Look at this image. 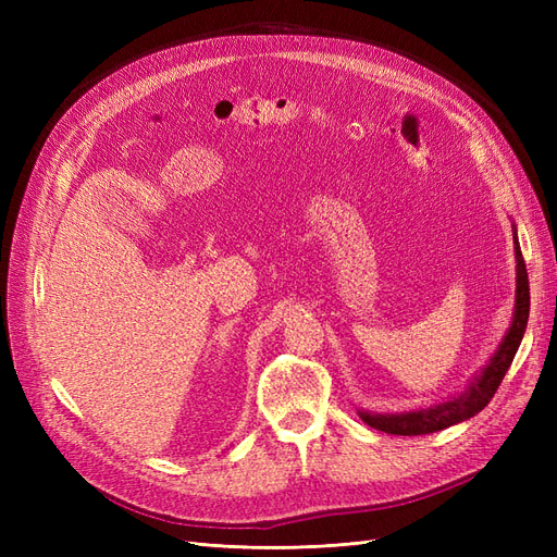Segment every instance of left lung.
I'll return each mask as SVG.
<instances>
[{"label": "left lung", "mask_w": 557, "mask_h": 557, "mask_svg": "<svg viewBox=\"0 0 557 557\" xmlns=\"http://www.w3.org/2000/svg\"><path fill=\"white\" fill-rule=\"evenodd\" d=\"M513 250H516V307L511 327L507 330L495 356L491 358L479 376L469 381V385L458 397H450L442 404H434L428 409H416L407 413H372V411H358L360 418L369 428L381 430L385 434H399V436H416V434H430L446 430L455 423H462V420L476 416L487 407V401L493 399L497 387L509 372V367L516 358V350L522 342V334L528 327V315H530V281H528V269L525 260H522L520 244L513 232Z\"/></svg>", "instance_id": "left-lung-1"}]
</instances>
